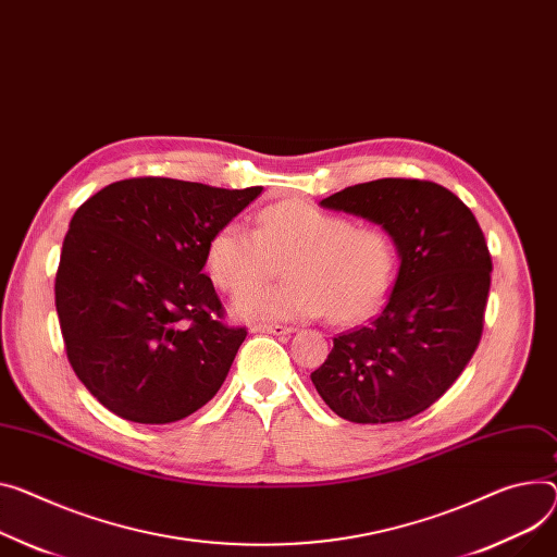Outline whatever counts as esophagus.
<instances>
[{
	"label": "esophagus",
	"instance_id": "1",
	"mask_svg": "<svg viewBox=\"0 0 557 557\" xmlns=\"http://www.w3.org/2000/svg\"><path fill=\"white\" fill-rule=\"evenodd\" d=\"M251 330H253V332H268V334H274V336H289V334L294 332V327L278 325V323H270V325H253Z\"/></svg>",
	"mask_w": 557,
	"mask_h": 557
}]
</instances>
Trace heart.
Listing matches in <instances>:
<instances>
[{
    "label": "heart",
    "instance_id": "obj_1",
    "mask_svg": "<svg viewBox=\"0 0 557 557\" xmlns=\"http://www.w3.org/2000/svg\"><path fill=\"white\" fill-rule=\"evenodd\" d=\"M283 258L289 282L252 285ZM397 261V243L386 227L355 225L306 202L265 207L256 232L232 221L207 245L209 276L227 292L240 289L232 314L243 321H304L325 312L334 323L361 321L386 301Z\"/></svg>",
    "mask_w": 557,
    "mask_h": 557
}]
</instances>
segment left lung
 <instances>
[{"mask_svg": "<svg viewBox=\"0 0 557 557\" xmlns=\"http://www.w3.org/2000/svg\"><path fill=\"white\" fill-rule=\"evenodd\" d=\"M319 205L386 227L399 270L386 308L336 336L310 379L352 423L410 419L453 386L482 338L493 263L480 223L453 191L428 181L381 178Z\"/></svg>", "mask_w": 557, "mask_h": 557, "instance_id": "1", "label": "left lung"}]
</instances>
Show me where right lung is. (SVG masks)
Instances as JSON below:
<instances>
[{
    "label": "right lung",
    "instance_id": "add662e5",
    "mask_svg": "<svg viewBox=\"0 0 557 557\" xmlns=\"http://www.w3.org/2000/svg\"><path fill=\"white\" fill-rule=\"evenodd\" d=\"M261 191L132 178L75 211L55 308L77 379L113 414L171 423L221 391L247 332L223 323L207 245Z\"/></svg>",
    "mask_w": 557,
    "mask_h": 557
}]
</instances>
